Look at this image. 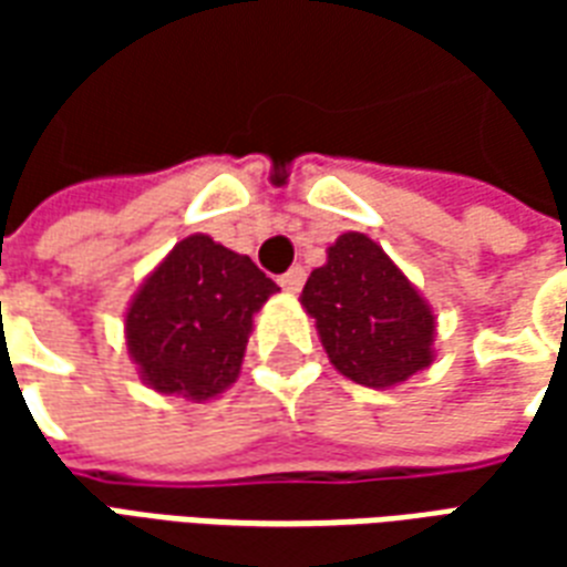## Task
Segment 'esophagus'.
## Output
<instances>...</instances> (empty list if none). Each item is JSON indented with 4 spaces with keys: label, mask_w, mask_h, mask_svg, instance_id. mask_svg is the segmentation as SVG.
<instances>
[{
    "label": "esophagus",
    "mask_w": 567,
    "mask_h": 567,
    "mask_svg": "<svg viewBox=\"0 0 567 567\" xmlns=\"http://www.w3.org/2000/svg\"><path fill=\"white\" fill-rule=\"evenodd\" d=\"M303 282H307V270L303 267H291V270L285 272V276H279V285H282L285 291H300L303 288Z\"/></svg>",
    "instance_id": "1"
}]
</instances>
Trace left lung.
<instances>
[{"mask_svg": "<svg viewBox=\"0 0 567 567\" xmlns=\"http://www.w3.org/2000/svg\"><path fill=\"white\" fill-rule=\"evenodd\" d=\"M300 303L333 368L358 385L392 389L434 361V312L368 234L337 236L328 260L309 272Z\"/></svg>", "mask_w": 567, "mask_h": 567, "instance_id": "8db88e82", "label": "left lung"}]
</instances>
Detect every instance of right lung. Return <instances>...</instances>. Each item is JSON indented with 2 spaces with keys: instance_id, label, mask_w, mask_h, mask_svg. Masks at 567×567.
I'll return each instance as SVG.
<instances>
[{
  "instance_id": "1",
  "label": "right lung",
  "mask_w": 567,
  "mask_h": 567,
  "mask_svg": "<svg viewBox=\"0 0 567 567\" xmlns=\"http://www.w3.org/2000/svg\"><path fill=\"white\" fill-rule=\"evenodd\" d=\"M279 285L206 234H190L148 272L124 316L127 352L161 394L209 401L243 370L251 319Z\"/></svg>"
}]
</instances>
